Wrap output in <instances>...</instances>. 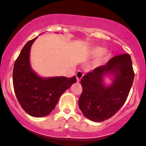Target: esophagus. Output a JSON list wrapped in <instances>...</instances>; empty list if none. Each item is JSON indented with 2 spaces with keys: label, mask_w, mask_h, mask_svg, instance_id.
Instances as JSON below:
<instances>
[{
  "label": "esophagus",
  "mask_w": 146,
  "mask_h": 146,
  "mask_svg": "<svg viewBox=\"0 0 146 146\" xmlns=\"http://www.w3.org/2000/svg\"><path fill=\"white\" fill-rule=\"evenodd\" d=\"M84 76V73L81 71H78L76 73V78H77V81L80 82L81 80V79L83 78Z\"/></svg>",
  "instance_id": "34e87169"
}]
</instances>
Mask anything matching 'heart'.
<instances>
[{
	"mask_svg": "<svg viewBox=\"0 0 146 146\" xmlns=\"http://www.w3.org/2000/svg\"><path fill=\"white\" fill-rule=\"evenodd\" d=\"M91 54L95 56H99L98 58L95 60V66H100L107 59V53L104 51V49L100 46H95L92 48Z\"/></svg>",
	"mask_w": 146,
	"mask_h": 146,
	"instance_id": "obj_1",
	"label": "heart"
}]
</instances>
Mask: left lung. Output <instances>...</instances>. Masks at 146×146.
Masks as SVG:
<instances>
[{
    "mask_svg": "<svg viewBox=\"0 0 146 146\" xmlns=\"http://www.w3.org/2000/svg\"><path fill=\"white\" fill-rule=\"evenodd\" d=\"M114 76L113 84L105 86L103 78ZM135 73L130 55L121 54L112 58L105 65L98 66L84 75L81 80L82 93L79 107L86 118L95 122L113 117L126 101Z\"/></svg>",
    "mask_w": 146,
    "mask_h": 146,
    "instance_id": "8db88e82",
    "label": "left lung"
}]
</instances>
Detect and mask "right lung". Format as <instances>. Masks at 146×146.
Listing matches in <instances>:
<instances>
[{"label": "right lung", "mask_w": 146, "mask_h": 146, "mask_svg": "<svg viewBox=\"0 0 146 146\" xmlns=\"http://www.w3.org/2000/svg\"><path fill=\"white\" fill-rule=\"evenodd\" d=\"M36 37L26 43L15 62L13 84L15 94L27 113L35 117L48 115L62 93L77 82L76 77L40 78L31 69L29 53Z\"/></svg>", "instance_id": "obj_1"}]
</instances>
